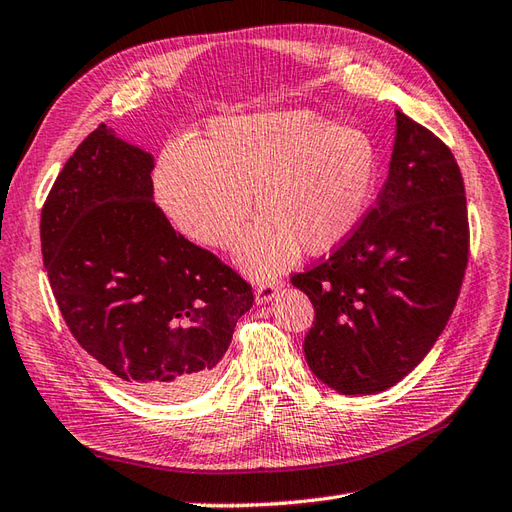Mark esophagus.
<instances>
[{
  "label": "esophagus",
  "mask_w": 512,
  "mask_h": 512,
  "mask_svg": "<svg viewBox=\"0 0 512 512\" xmlns=\"http://www.w3.org/2000/svg\"><path fill=\"white\" fill-rule=\"evenodd\" d=\"M281 285H283L281 279H266V281H261V283L257 285V288H255V301H257V303H268V301H272V299H275V296L279 294Z\"/></svg>",
  "instance_id": "obj_1"
}]
</instances>
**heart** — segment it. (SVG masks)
<instances>
[{
  "instance_id": "1",
  "label": "heart",
  "mask_w": 512,
  "mask_h": 512,
  "mask_svg": "<svg viewBox=\"0 0 512 512\" xmlns=\"http://www.w3.org/2000/svg\"><path fill=\"white\" fill-rule=\"evenodd\" d=\"M377 185L371 139L312 111L218 117L194 146L165 148L154 170L163 216L189 240L229 251L257 277L303 251L327 255L358 231Z\"/></svg>"
}]
</instances>
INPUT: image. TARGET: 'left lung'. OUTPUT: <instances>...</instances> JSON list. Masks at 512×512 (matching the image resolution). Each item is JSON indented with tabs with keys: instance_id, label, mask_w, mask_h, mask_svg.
<instances>
[{
	"instance_id": "obj_1",
	"label": "left lung",
	"mask_w": 512,
	"mask_h": 512,
	"mask_svg": "<svg viewBox=\"0 0 512 512\" xmlns=\"http://www.w3.org/2000/svg\"><path fill=\"white\" fill-rule=\"evenodd\" d=\"M467 261V198L454 154L397 111L375 205L340 248L292 275L314 305L303 340L312 373L342 395L395 386L443 334Z\"/></svg>"
}]
</instances>
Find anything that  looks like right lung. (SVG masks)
<instances>
[{
    "label": "right lung",
    "instance_id": "1",
    "mask_svg": "<svg viewBox=\"0 0 512 512\" xmlns=\"http://www.w3.org/2000/svg\"><path fill=\"white\" fill-rule=\"evenodd\" d=\"M148 152L100 124L41 209V253L71 336L117 382L152 401L205 388L253 288L189 242L152 198Z\"/></svg>",
    "mask_w": 512,
    "mask_h": 512
}]
</instances>
